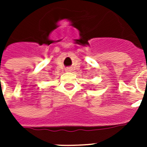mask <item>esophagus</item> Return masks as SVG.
<instances>
[{"instance_id": "1", "label": "esophagus", "mask_w": 147, "mask_h": 147, "mask_svg": "<svg viewBox=\"0 0 147 147\" xmlns=\"http://www.w3.org/2000/svg\"><path fill=\"white\" fill-rule=\"evenodd\" d=\"M66 70H67V71H69V69H66Z\"/></svg>"}]
</instances>
